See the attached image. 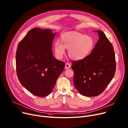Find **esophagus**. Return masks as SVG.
Segmentation results:
<instances>
[{
	"mask_svg": "<svg viewBox=\"0 0 128 128\" xmlns=\"http://www.w3.org/2000/svg\"><path fill=\"white\" fill-rule=\"evenodd\" d=\"M71 67V64H69L68 63H66L65 65V68H66V69H68V68H70Z\"/></svg>",
	"mask_w": 128,
	"mask_h": 128,
	"instance_id": "34e87169",
	"label": "esophagus"
}]
</instances>
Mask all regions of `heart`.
<instances>
[{
  "label": "heart",
  "mask_w": 128,
  "mask_h": 128,
  "mask_svg": "<svg viewBox=\"0 0 128 128\" xmlns=\"http://www.w3.org/2000/svg\"><path fill=\"white\" fill-rule=\"evenodd\" d=\"M60 40L55 42L54 50L58 60H62L65 48L68 49V55L73 60H80L89 56L95 46V42L89 36L76 31H70L61 35Z\"/></svg>",
  "instance_id": "heart-1"
}]
</instances>
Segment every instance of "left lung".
Instances as JSON below:
<instances>
[{
	"label": "left lung",
	"instance_id": "obj_1",
	"mask_svg": "<svg viewBox=\"0 0 128 128\" xmlns=\"http://www.w3.org/2000/svg\"><path fill=\"white\" fill-rule=\"evenodd\" d=\"M99 39L91 54L84 60L74 61V84L82 95L100 94L110 84L116 71V60L112 44L102 31H96Z\"/></svg>",
	"mask_w": 128,
	"mask_h": 128
}]
</instances>
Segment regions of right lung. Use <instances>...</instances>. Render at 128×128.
Masks as SVG:
<instances>
[{
  "label": "right lung",
  "mask_w": 128,
  "mask_h": 128,
  "mask_svg": "<svg viewBox=\"0 0 128 128\" xmlns=\"http://www.w3.org/2000/svg\"><path fill=\"white\" fill-rule=\"evenodd\" d=\"M33 28L19 42L16 54V72L21 84L32 94L44 97L51 93L63 72L65 62L52 51L55 33Z\"/></svg>",
  "instance_id": "right-lung-1"
}]
</instances>
